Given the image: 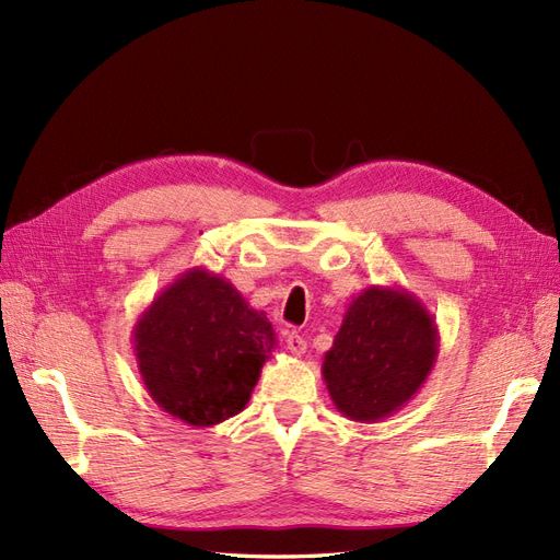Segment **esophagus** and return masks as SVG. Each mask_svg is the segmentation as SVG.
Listing matches in <instances>:
<instances>
[{
	"mask_svg": "<svg viewBox=\"0 0 560 560\" xmlns=\"http://www.w3.org/2000/svg\"><path fill=\"white\" fill-rule=\"evenodd\" d=\"M306 348H308V343H306V338H303V336H299V334L287 336V350H290L294 358H301V354L306 352Z\"/></svg>",
	"mask_w": 560,
	"mask_h": 560,
	"instance_id": "obj_1",
	"label": "esophagus"
}]
</instances>
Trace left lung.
<instances>
[{"label":"left lung","mask_w":560,"mask_h":560,"mask_svg":"<svg viewBox=\"0 0 560 560\" xmlns=\"http://www.w3.org/2000/svg\"><path fill=\"white\" fill-rule=\"evenodd\" d=\"M439 331L428 308L399 287L354 296L322 360V378L346 418L378 422L397 413L428 381Z\"/></svg>","instance_id":"left-lung-1"}]
</instances>
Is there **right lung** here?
<instances>
[{
	"mask_svg": "<svg viewBox=\"0 0 560 560\" xmlns=\"http://www.w3.org/2000/svg\"><path fill=\"white\" fill-rule=\"evenodd\" d=\"M276 346L266 313L202 266L167 284L132 329L147 393L194 428L241 413Z\"/></svg>",
	"mask_w": 560,
	"mask_h": 560,
	"instance_id": "right-lung-1",
	"label": "right lung"
}]
</instances>
